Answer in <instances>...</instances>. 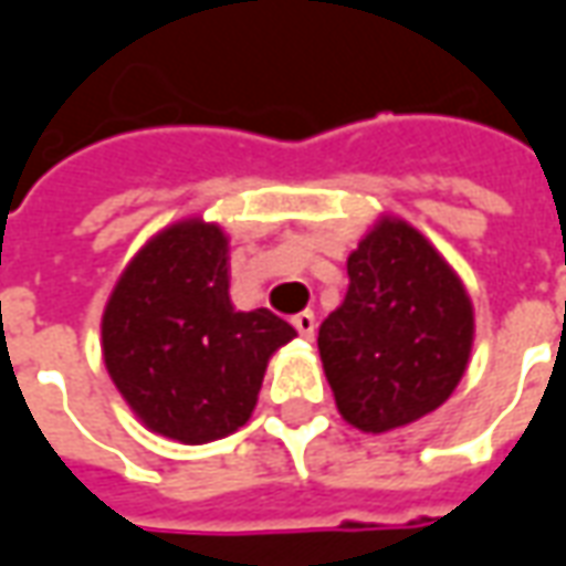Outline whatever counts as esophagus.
I'll return each mask as SVG.
<instances>
[{"instance_id":"esophagus-1","label":"esophagus","mask_w":566,"mask_h":566,"mask_svg":"<svg viewBox=\"0 0 566 566\" xmlns=\"http://www.w3.org/2000/svg\"><path fill=\"white\" fill-rule=\"evenodd\" d=\"M292 326L298 328V335H302V338H314V328H316V319H314V314H311V311H302V314H295L292 316Z\"/></svg>"}]
</instances>
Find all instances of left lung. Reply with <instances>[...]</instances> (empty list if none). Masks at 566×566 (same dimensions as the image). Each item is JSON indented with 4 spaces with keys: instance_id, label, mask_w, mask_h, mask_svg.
<instances>
[{
    "instance_id": "left-lung-1",
    "label": "left lung",
    "mask_w": 566,
    "mask_h": 566,
    "mask_svg": "<svg viewBox=\"0 0 566 566\" xmlns=\"http://www.w3.org/2000/svg\"><path fill=\"white\" fill-rule=\"evenodd\" d=\"M350 286L319 326V356L347 423L387 432L436 411L472 350V304L430 240L380 219L347 259Z\"/></svg>"
}]
</instances>
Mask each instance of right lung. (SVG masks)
Here are the masks:
<instances>
[{"instance_id": "right-lung-1", "label": "right lung", "mask_w": 566, "mask_h": 566, "mask_svg": "<svg viewBox=\"0 0 566 566\" xmlns=\"http://www.w3.org/2000/svg\"><path fill=\"white\" fill-rule=\"evenodd\" d=\"M228 238L188 219L136 252L103 314V359L148 430L212 442L250 420L264 368L295 328L268 307L234 311Z\"/></svg>"}]
</instances>
